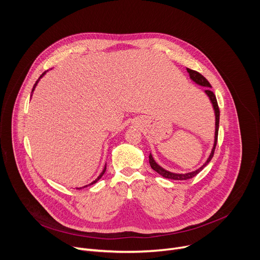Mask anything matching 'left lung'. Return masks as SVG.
<instances>
[{
	"label": "left lung",
	"mask_w": 260,
	"mask_h": 260,
	"mask_svg": "<svg viewBox=\"0 0 260 260\" xmlns=\"http://www.w3.org/2000/svg\"><path fill=\"white\" fill-rule=\"evenodd\" d=\"M187 72L189 74V77L190 79L198 85L200 86H203V87H207L205 89V93L208 95L212 106H213V109H214V113H215V136H214V144H213V148L211 150V153L209 155V157L207 158L206 162L200 167L198 170L196 171H192V172H189V173H185V174H178V173H173V172H170L166 169H164L162 167H160L153 158L152 154L150 153L149 154V164L152 168V170H154L156 173H158L159 175H161L164 178H167V179H171V180H179V181H182V180H187V179H191L192 177H194L196 175H198L212 159L213 155H214V152H215V148H216V144H217V138H218V128H219V116H220V112H219V108H218V104H217V100H216V96L215 94L213 93V91L210 89L212 86L211 84L208 82V80L202 75V74H200L199 72L197 71H193V70H190L187 68Z\"/></svg>",
	"instance_id": "1"
}]
</instances>
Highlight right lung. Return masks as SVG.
Here are the masks:
<instances>
[{
	"label": "right lung",
	"mask_w": 260,
	"mask_h": 260,
	"mask_svg": "<svg viewBox=\"0 0 260 260\" xmlns=\"http://www.w3.org/2000/svg\"><path fill=\"white\" fill-rule=\"evenodd\" d=\"M45 74H46V72H44V73H43V74H42V75H41V76H40V78H39V79H38V80H37V81H36V83H35V85H34V87H32V90H31V94H32V92H34V90H35V88H36V86H37V84H38V82H39V81H40V79H41V78H42V77H43V76H44V75H45ZM30 96H31V95H30ZM106 169H107V164H106V165H105V167H104V170H103V171H102V173H101V174H100V175H99V177H98V178H96V179H95V180H94V181H92V182H91V183H90V184H88V185H92V184H94V183H96V182H98V181H99V180H100V179H101V178H102V176H103V175H104V174H105V172H106ZM88 185H85V186H83V187H79V188H77V189H81V188H84V187H87V186H88Z\"/></svg>",
	"instance_id": "right-lung-1"
}]
</instances>
